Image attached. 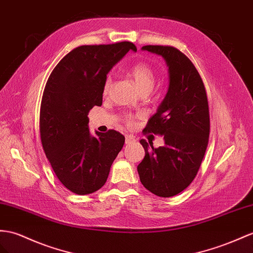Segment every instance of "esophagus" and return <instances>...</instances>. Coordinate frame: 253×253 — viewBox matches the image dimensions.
I'll use <instances>...</instances> for the list:
<instances>
[{
	"instance_id": "obj_1",
	"label": "esophagus",
	"mask_w": 253,
	"mask_h": 253,
	"mask_svg": "<svg viewBox=\"0 0 253 253\" xmlns=\"http://www.w3.org/2000/svg\"><path fill=\"white\" fill-rule=\"evenodd\" d=\"M133 142H135V139L133 137H131V135H126V138H125L126 144H131V143H133Z\"/></svg>"
}]
</instances>
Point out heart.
I'll list each match as a JSON object with an SVG mask.
<instances>
[{
    "mask_svg": "<svg viewBox=\"0 0 253 253\" xmlns=\"http://www.w3.org/2000/svg\"><path fill=\"white\" fill-rule=\"evenodd\" d=\"M129 76L131 77V79L133 80L135 86L138 87L140 92L143 93H148L153 89L155 82H156V73H155L154 68L151 66L150 64L143 63V62H139L133 64L128 71ZM112 87V79L111 77H107L105 82H103V86H102V95L103 96H108L110 90H111ZM124 120L125 124L129 127L133 126L134 124V118L133 115L130 114H126L124 115Z\"/></svg>",
    "mask_w": 253,
    "mask_h": 253,
    "instance_id": "heart-1",
    "label": "heart"
}]
</instances>
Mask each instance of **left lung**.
Instances as JSON below:
<instances>
[{"label": "left lung", "instance_id": "1", "mask_svg": "<svg viewBox=\"0 0 253 253\" xmlns=\"http://www.w3.org/2000/svg\"><path fill=\"white\" fill-rule=\"evenodd\" d=\"M161 55L169 66L168 93L145 132L163 135L165 145L155 148L141 140L145 156L138 166L140 180L158 197L170 198L185 190L196 177L210 137V110L202 78L193 63L171 46H144Z\"/></svg>", "mask_w": 253, "mask_h": 253}]
</instances>
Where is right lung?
<instances>
[{"label":"right lung","instance_id":"obj_1","mask_svg":"<svg viewBox=\"0 0 253 253\" xmlns=\"http://www.w3.org/2000/svg\"><path fill=\"white\" fill-rule=\"evenodd\" d=\"M132 42L89 44L71 50L51 73L42 94L40 130L44 154L56 177L68 190L89 194L100 189L124 145L120 132L88 129V112L102 103L107 75Z\"/></svg>","mask_w":253,"mask_h":253}]
</instances>
